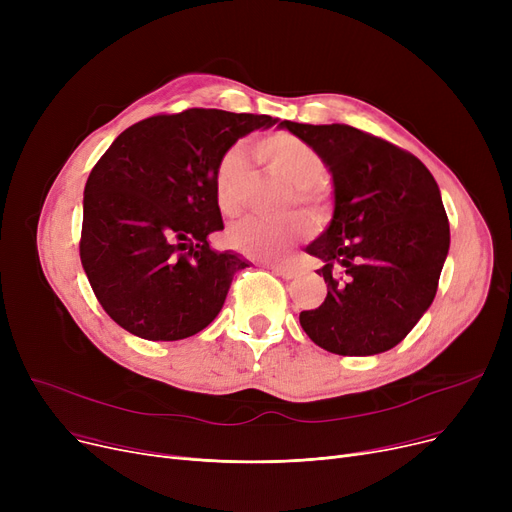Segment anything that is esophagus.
<instances>
[{
  "instance_id": "1",
  "label": "esophagus",
  "mask_w": 512,
  "mask_h": 512,
  "mask_svg": "<svg viewBox=\"0 0 512 512\" xmlns=\"http://www.w3.org/2000/svg\"><path fill=\"white\" fill-rule=\"evenodd\" d=\"M272 272L278 274L284 280H292L294 276H297V272H294L292 267H288V265H272Z\"/></svg>"
}]
</instances>
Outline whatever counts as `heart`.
I'll return each instance as SVG.
<instances>
[{"label":"heart","mask_w":512,"mask_h":512,"mask_svg":"<svg viewBox=\"0 0 512 512\" xmlns=\"http://www.w3.org/2000/svg\"><path fill=\"white\" fill-rule=\"evenodd\" d=\"M255 153L267 170L294 186V203L309 209L324 205L326 195L319 182L326 178V161L309 143L290 132H272L255 143ZM249 178L251 164L245 149L238 145L230 147L220 157L213 176L215 201L224 215L232 218L245 207ZM307 234V222L301 218H288L278 224L247 218L232 226L228 238L230 245L242 255L280 261L288 255L294 242L303 240Z\"/></svg>","instance_id":"b5f03b06"}]
</instances>
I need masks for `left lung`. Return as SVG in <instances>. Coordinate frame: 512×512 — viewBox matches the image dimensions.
<instances>
[{"mask_svg": "<svg viewBox=\"0 0 512 512\" xmlns=\"http://www.w3.org/2000/svg\"><path fill=\"white\" fill-rule=\"evenodd\" d=\"M280 128L309 143L332 174L334 215L305 249L328 297L301 311L307 336L344 357L386 353L432 305L450 247L440 188L421 161L346 124Z\"/></svg>", "mask_w": 512, "mask_h": 512, "instance_id": "8db88e82", "label": "left lung"}]
</instances>
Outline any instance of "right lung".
<instances>
[{
    "instance_id": "add662e5",
    "label": "right lung",
    "mask_w": 512,
    "mask_h": 512,
    "mask_svg": "<svg viewBox=\"0 0 512 512\" xmlns=\"http://www.w3.org/2000/svg\"><path fill=\"white\" fill-rule=\"evenodd\" d=\"M272 116L191 107L126 128L89 174L80 261L97 301L145 340H182L218 317L249 261L218 253L213 176L220 157Z\"/></svg>"
}]
</instances>
